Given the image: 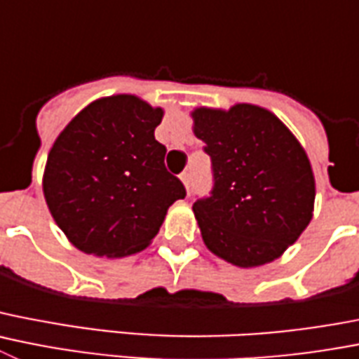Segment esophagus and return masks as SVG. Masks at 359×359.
I'll return each mask as SVG.
<instances>
[{
	"instance_id": "esophagus-1",
	"label": "esophagus",
	"mask_w": 359,
	"mask_h": 359,
	"mask_svg": "<svg viewBox=\"0 0 359 359\" xmlns=\"http://www.w3.org/2000/svg\"><path fill=\"white\" fill-rule=\"evenodd\" d=\"M180 180L183 182V185H185V189L189 190L190 189V183H192V174L190 172H182V176H180Z\"/></svg>"
}]
</instances>
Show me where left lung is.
Returning <instances> with one entry per match:
<instances>
[{
  "label": "left lung",
  "instance_id": "8db88e82",
  "mask_svg": "<svg viewBox=\"0 0 359 359\" xmlns=\"http://www.w3.org/2000/svg\"><path fill=\"white\" fill-rule=\"evenodd\" d=\"M192 119L213 170L210 197L192 206L206 248L242 269L274 262L313 217L306 151L272 111L256 104L201 107Z\"/></svg>",
  "mask_w": 359,
  "mask_h": 359
}]
</instances>
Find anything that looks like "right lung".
Segmentation results:
<instances>
[{"label":"right lung","mask_w":359,"mask_h":359,"mask_svg":"<svg viewBox=\"0 0 359 359\" xmlns=\"http://www.w3.org/2000/svg\"><path fill=\"white\" fill-rule=\"evenodd\" d=\"M163 110L131 94L101 97L64 128L42 190L58 228L87 255L123 258L149 245L185 187L154 139Z\"/></svg>","instance_id":"1"}]
</instances>
